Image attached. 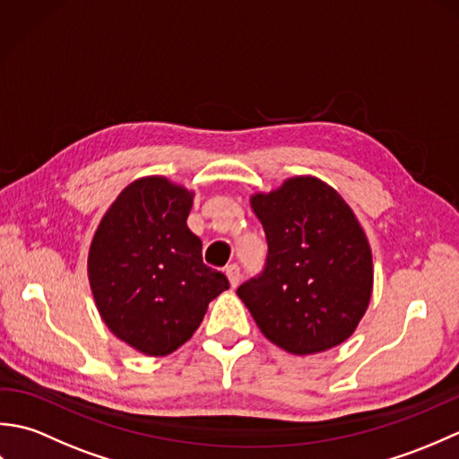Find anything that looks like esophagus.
<instances>
[{
    "label": "esophagus",
    "mask_w": 459,
    "mask_h": 459,
    "mask_svg": "<svg viewBox=\"0 0 459 459\" xmlns=\"http://www.w3.org/2000/svg\"><path fill=\"white\" fill-rule=\"evenodd\" d=\"M224 274H227L230 286L237 288L238 281H240V268L237 264H229L227 268H224Z\"/></svg>",
    "instance_id": "34e87169"
}]
</instances>
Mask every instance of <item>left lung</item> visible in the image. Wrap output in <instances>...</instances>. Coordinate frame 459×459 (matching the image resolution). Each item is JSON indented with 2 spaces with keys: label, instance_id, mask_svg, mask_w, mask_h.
<instances>
[{
  "label": "left lung",
  "instance_id": "8db88e82",
  "mask_svg": "<svg viewBox=\"0 0 459 459\" xmlns=\"http://www.w3.org/2000/svg\"><path fill=\"white\" fill-rule=\"evenodd\" d=\"M250 207L268 240L266 268L237 294L272 343L291 355L324 353L355 333L373 294V255L345 199L296 175Z\"/></svg>",
  "mask_w": 459,
  "mask_h": 459
}]
</instances>
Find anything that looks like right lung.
<instances>
[{
    "label": "right lung",
    "instance_id": "1",
    "mask_svg": "<svg viewBox=\"0 0 459 459\" xmlns=\"http://www.w3.org/2000/svg\"><path fill=\"white\" fill-rule=\"evenodd\" d=\"M195 193L163 175L132 181L96 229L89 281L112 333L148 357H165L193 337L211 301L229 290L203 264L187 227Z\"/></svg>",
    "mask_w": 459,
    "mask_h": 459
}]
</instances>
